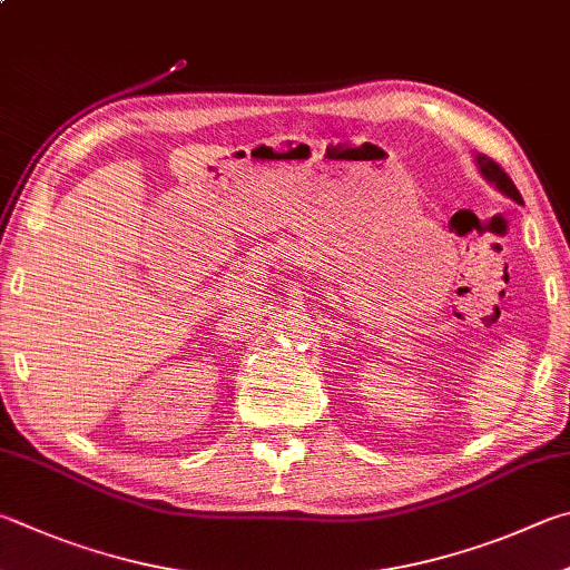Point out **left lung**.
Wrapping results in <instances>:
<instances>
[{"instance_id":"8db88e82","label":"left lung","mask_w":570,"mask_h":570,"mask_svg":"<svg viewBox=\"0 0 570 570\" xmlns=\"http://www.w3.org/2000/svg\"><path fill=\"white\" fill-rule=\"evenodd\" d=\"M473 161H475V167H479L481 177H483L485 181L493 184L495 189L509 196V199H513L515 204H523L519 189H515V184L509 179V174H505V171L499 167V164L485 157V154H473Z\"/></svg>"}]
</instances>
